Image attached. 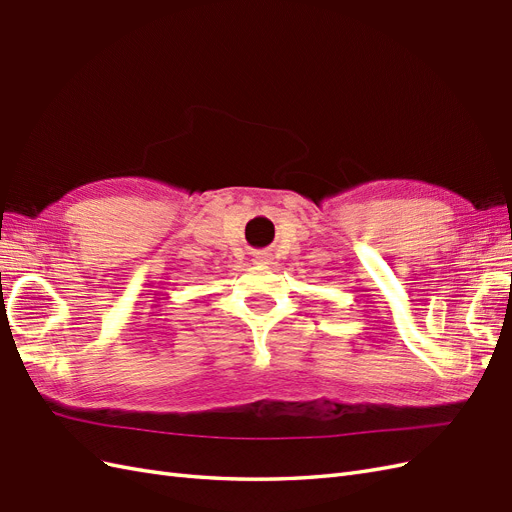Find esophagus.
Segmentation results:
<instances>
[{"instance_id": "1", "label": "esophagus", "mask_w": 512, "mask_h": 512, "mask_svg": "<svg viewBox=\"0 0 512 512\" xmlns=\"http://www.w3.org/2000/svg\"><path fill=\"white\" fill-rule=\"evenodd\" d=\"M253 261L255 264H270V255L266 251H255Z\"/></svg>"}]
</instances>
